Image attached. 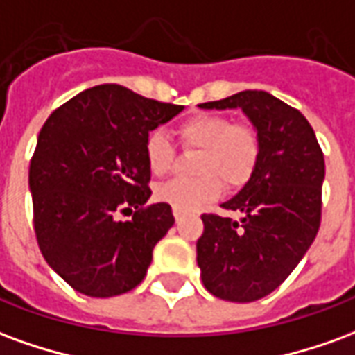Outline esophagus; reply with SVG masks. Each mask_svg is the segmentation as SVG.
I'll return each mask as SVG.
<instances>
[{"mask_svg": "<svg viewBox=\"0 0 355 355\" xmlns=\"http://www.w3.org/2000/svg\"><path fill=\"white\" fill-rule=\"evenodd\" d=\"M175 220H177V223H180V220H182V215H180V213H177V211H175Z\"/></svg>", "mask_w": 355, "mask_h": 355, "instance_id": "obj_1", "label": "esophagus"}]
</instances>
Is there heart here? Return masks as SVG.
Here are the masks:
<instances>
[{"instance_id": "1", "label": "heart", "mask_w": 355, "mask_h": 355, "mask_svg": "<svg viewBox=\"0 0 355 355\" xmlns=\"http://www.w3.org/2000/svg\"><path fill=\"white\" fill-rule=\"evenodd\" d=\"M177 137L186 150H198L192 173L198 177L173 178L155 190V198L173 211L188 215L226 190H239L251 180L261 159V137L253 125L232 123L224 114L198 112L177 127ZM144 159L155 177L173 167L175 148L162 131L148 132Z\"/></svg>"}]
</instances>
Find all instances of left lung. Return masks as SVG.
<instances>
[{
	"label": "left lung",
	"instance_id": "1",
	"mask_svg": "<svg viewBox=\"0 0 355 355\" xmlns=\"http://www.w3.org/2000/svg\"><path fill=\"white\" fill-rule=\"evenodd\" d=\"M241 108L261 137V159L238 196L223 203L236 223L205 213L198 266L205 289L230 302H253L277 289L302 261L321 223L325 162L312 125L266 91H241L200 104Z\"/></svg>",
	"mask_w": 355,
	"mask_h": 355
}]
</instances>
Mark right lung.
I'll return each mask as SVG.
<instances>
[{
  "mask_svg": "<svg viewBox=\"0 0 355 355\" xmlns=\"http://www.w3.org/2000/svg\"><path fill=\"white\" fill-rule=\"evenodd\" d=\"M184 106L106 83L58 106L30 162L34 232L43 259L70 287L108 298L135 289L155 243L175 224L152 196L144 140ZM135 209L131 221L116 212Z\"/></svg>",
  "mask_w": 355,
  "mask_h": 355,
  "instance_id": "obj_1",
  "label": "right lung"
}]
</instances>
